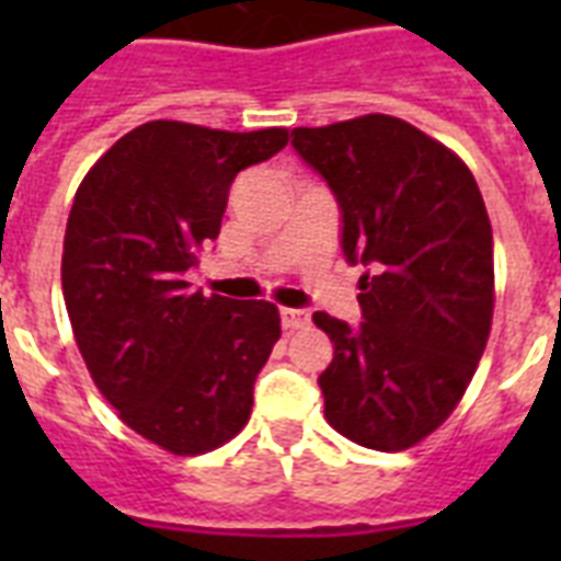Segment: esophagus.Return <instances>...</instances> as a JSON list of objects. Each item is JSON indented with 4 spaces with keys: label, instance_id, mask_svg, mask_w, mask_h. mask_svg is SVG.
Returning a JSON list of instances; mask_svg holds the SVG:
<instances>
[{
    "label": "esophagus",
    "instance_id": "34e87169",
    "mask_svg": "<svg viewBox=\"0 0 561 561\" xmlns=\"http://www.w3.org/2000/svg\"><path fill=\"white\" fill-rule=\"evenodd\" d=\"M279 317L285 329H302L311 320V311L308 308H282Z\"/></svg>",
    "mask_w": 561,
    "mask_h": 561
}]
</instances>
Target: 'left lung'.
Wrapping results in <instances>:
<instances>
[{"label": "left lung", "instance_id": "1", "mask_svg": "<svg viewBox=\"0 0 561 561\" xmlns=\"http://www.w3.org/2000/svg\"><path fill=\"white\" fill-rule=\"evenodd\" d=\"M290 136L337 201L343 259L364 267V323L314 314L334 343L317 378L325 419L364 448L404 451L448 419L486 350V206L466 162L401 118L373 113Z\"/></svg>", "mask_w": 561, "mask_h": 561}]
</instances>
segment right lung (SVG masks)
<instances>
[{
  "label": "right lung",
  "mask_w": 561,
  "mask_h": 561,
  "mask_svg": "<svg viewBox=\"0 0 561 561\" xmlns=\"http://www.w3.org/2000/svg\"><path fill=\"white\" fill-rule=\"evenodd\" d=\"M288 130L229 134L148 122L83 178L64 238V299L101 396L165 451L192 457L241 431L279 341L264 299L188 290L220 232L238 171L271 160Z\"/></svg>",
  "instance_id": "1"
}]
</instances>
